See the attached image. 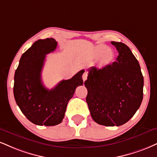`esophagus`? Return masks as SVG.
Returning <instances> with one entry per match:
<instances>
[{"label":"esophagus","mask_w":157,"mask_h":157,"mask_svg":"<svg viewBox=\"0 0 157 157\" xmlns=\"http://www.w3.org/2000/svg\"><path fill=\"white\" fill-rule=\"evenodd\" d=\"M87 77H88V72L85 71V72L82 74V80H83V81H86L87 80Z\"/></svg>","instance_id":"obj_1"}]
</instances>
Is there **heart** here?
<instances>
[{"label": "heart", "mask_w": 157, "mask_h": 157, "mask_svg": "<svg viewBox=\"0 0 157 157\" xmlns=\"http://www.w3.org/2000/svg\"><path fill=\"white\" fill-rule=\"evenodd\" d=\"M93 55L95 58L100 57L101 58L99 60L98 66L100 68L106 67L109 63H111L113 58H114V52L111 49H108L107 46L104 44H100L96 47L94 49Z\"/></svg>", "instance_id": "1"}]
</instances>
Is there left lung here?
Instances as JSON below:
<instances>
[{
    "mask_svg": "<svg viewBox=\"0 0 157 157\" xmlns=\"http://www.w3.org/2000/svg\"><path fill=\"white\" fill-rule=\"evenodd\" d=\"M118 52L116 61L101 69L90 67L84 84L86 102L95 122L106 126H121L132 117L143 97V76L129 48L111 41Z\"/></svg>",
    "mask_w": 157,
    "mask_h": 157,
    "instance_id": "8db88e82",
    "label": "left lung"
}]
</instances>
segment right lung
Instances as JSON below:
<instances>
[{
  "label": "right lung",
  "mask_w": 157,
  "mask_h": 157,
  "mask_svg": "<svg viewBox=\"0 0 157 157\" xmlns=\"http://www.w3.org/2000/svg\"><path fill=\"white\" fill-rule=\"evenodd\" d=\"M57 48L52 38L39 39L22 55L14 74V97L20 110L39 126H55L62 122L67 104L77 86H82L84 69L71 79L62 80L49 90L41 82L46 55Z\"/></svg>",
  "instance_id": "right-lung-1"
}]
</instances>
